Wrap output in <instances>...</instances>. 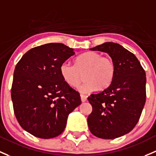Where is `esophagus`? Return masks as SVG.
I'll list each match as a JSON object with an SVG mask.
<instances>
[{
	"mask_svg": "<svg viewBox=\"0 0 156 156\" xmlns=\"http://www.w3.org/2000/svg\"><path fill=\"white\" fill-rule=\"evenodd\" d=\"M81 99L82 102H84V101H87V96H83V95H81Z\"/></svg>",
	"mask_w": 156,
	"mask_h": 156,
	"instance_id": "1",
	"label": "esophagus"
}]
</instances>
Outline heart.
<instances>
[{
	"mask_svg": "<svg viewBox=\"0 0 156 156\" xmlns=\"http://www.w3.org/2000/svg\"><path fill=\"white\" fill-rule=\"evenodd\" d=\"M116 66L114 60L102 57L96 51H87L75 60V65L64 62L60 66V73L65 83L72 87L78 84L83 75L85 81L78 87V90L86 94L95 90L107 88L114 78Z\"/></svg>",
	"mask_w": 156,
	"mask_h": 156,
	"instance_id": "b5f03b06",
	"label": "heart"
}]
</instances>
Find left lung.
Here are the masks:
<instances>
[{
  "label": "left lung",
  "instance_id": "8db88e82",
  "mask_svg": "<svg viewBox=\"0 0 156 156\" xmlns=\"http://www.w3.org/2000/svg\"><path fill=\"white\" fill-rule=\"evenodd\" d=\"M108 54L115 63L112 82L87 98L93 108L87 118L90 132L102 139L129 133L138 122L146 101V73L134 54L114 42L90 48Z\"/></svg>",
  "mask_w": 156,
  "mask_h": 156
}]
</instances>
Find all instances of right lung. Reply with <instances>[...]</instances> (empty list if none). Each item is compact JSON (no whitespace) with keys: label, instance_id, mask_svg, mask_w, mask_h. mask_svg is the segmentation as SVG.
<instances>
[{"label":"right lung","instance_id":"right-lung-1","mask_svg":"<svg viewBox=\"0 0 156 156\" xmlns=\"http://www.w3.org/2000/svg\"><path fill=\"white\" fill-rule=\"evenodd\" d=\"M75 55L62 43H48L26 52L13 74L11 97L15 115L26 132L49 139L64 131L69 114L81 103L78 92L62 78L60 66Z\"/></svg>","mask_w":156,"mask_h":156}]
</instances>
